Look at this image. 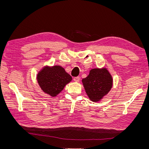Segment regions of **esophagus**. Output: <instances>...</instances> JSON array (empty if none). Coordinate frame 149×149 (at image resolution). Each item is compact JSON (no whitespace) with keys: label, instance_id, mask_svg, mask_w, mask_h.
<instances>
[{"label":"esophagus","instance_id":"1","mask_svg":"<svg viewBox=\"0 0 149 149\" xmlns=\"http://www.w3.org/2000/svg\"><path fill=\"white\" fill-rule=\"evenodd\" d=\"M79 79H80V78L78 77V76H77V77H75V78H73L74 81H75V82H79Z\"/></svg>","mask_w":149,"mask_h":149}]
</instances>
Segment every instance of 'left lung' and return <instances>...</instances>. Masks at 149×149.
Wrapping results in <instances>:
<instances>
[{
	"mask_svg": "<svg viewBox=\"0 0 149 149\" xmlns=\"http://www.w3.org/2000/svg\"><path fill=\"white\" fill-rule=\"evenodd\" d=\"M82 83L89 100L98 102L110 91L113 79L106 68H94L89 71L86 78L82 79Z\"/></svg>",
	"mask_w": 149,
	"mask_h": 149,
	"instance_id": "8db88e82",
	"label": "left lung"
}]
</instances>
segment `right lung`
Wrapping results in <instances>:
<instances>
[{"instance_id": "add662e5", "label": "right lung", "mask_w": 149, "mask_h": 149, "mask_svg": "<svg viewBox=\"0 0 149 149\" xmlns=\"http://www.w3.org/2000/svg\"><path fill=\"white\" fill-rule=\"evenodd\" d=\"M37 79L44 93L55 97L71 81L72 77L61 66H46L38 72Z\"/></svg>"}]
</instances>
